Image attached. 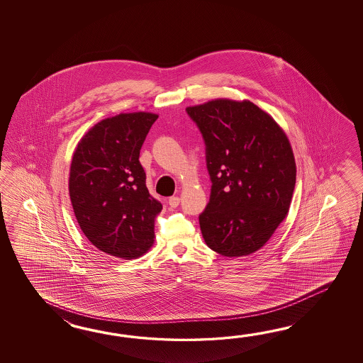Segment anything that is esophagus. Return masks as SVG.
I'll use <instances>...</instances> for the list:
<instances>
[{"mask_svg": "<svg viewBox=\"0 0 363 363\" xmlns=\"http://www.w3.org/2000/svg\"><path fill=\"white\" fill-rule=\"evenodd\" d=\"M167 202H169V205H170L171 208H178L179 203H180V199L177 197V196H172V197L169 199Z\"/></svg>", "mask_w": 363, "mask_h": 363, "instance_id": "34e87169", "label": "esophagus"}]
</instances>
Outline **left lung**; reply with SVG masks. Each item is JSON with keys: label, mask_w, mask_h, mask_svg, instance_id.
Returning <instances> with one entry per match:
<instances>
[{"label": "left lung", "mask_w": 363, "mask_h": 363, "mask_svg": "<svg viewBox=\"0 0 363 363\" xmlns=\"http://www.w3.org/2000/svg\"><path fill=\"white\" fill-rule=\"evenodd\" d=\"M206 145L211 179L201 214L203 240L224 257L252 255L289 211L296 162L286 132L249 100L216 99L188 106Z\"/></svg>", "instance_id": "left-lung-1"}]
</instances>
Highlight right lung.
I'll return each instance as SVG.
<instances>
[{
	"instance_id": "right-lung-1",
	"label": "right lung",
	"mask_w": 363,
	"mask_h": 363,
	"mask_svg": "<svg viewBox=\"0 0 363 363\" xmlns=\"http://www.w3.org/2000/svg\"><path fill=\"white\" fill-rule=\"evenodd\" d=\"M157 118L136 111L102 119L72 155L69 193L77 223L94 247L116 258H139L155 244L162 205L149 194L139 157Z\"/></svg>"
}]
</instances>
